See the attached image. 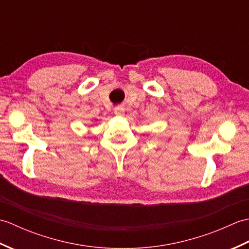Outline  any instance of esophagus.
Wrapping results in <instances>:
<instances>
[{
  "mask_svg": "<svg viewBox=\"0 0 249 249\" xmlns=\"http://www.w3.org/2000/svg\"><path fill=\"white\" fill-rule=\"evenodd\" d=\"M124 108L123 107H115L114 108V114L115 115H124Z\"/></svg>",
  "mask_w": 249,
  "mask_h": 249,
  "instance_id": "34e87169",
  "label": "esophagus"
}]
</instances>
